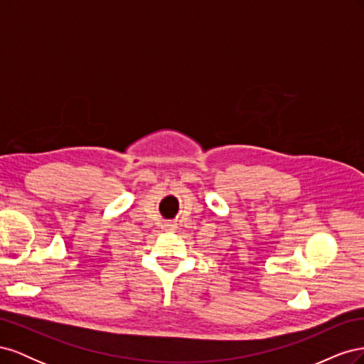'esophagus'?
Listing matches in <instances>:
<instances>
[{"instance_id": "obj_1", "label": "esophagus", "mask_w": 364, "mask_h": 364, "mask_svg": "<svg viewBox=\"0 0 364 364\" xmlns=\"http://www.w3.org/2000/svg\"><path fill=\"white\" fill-rule=\"evenodd\" d=\"M165 228H167V230H174L176 229V223H173V222L165 223Z\"/></svg>"}]
</instances>
